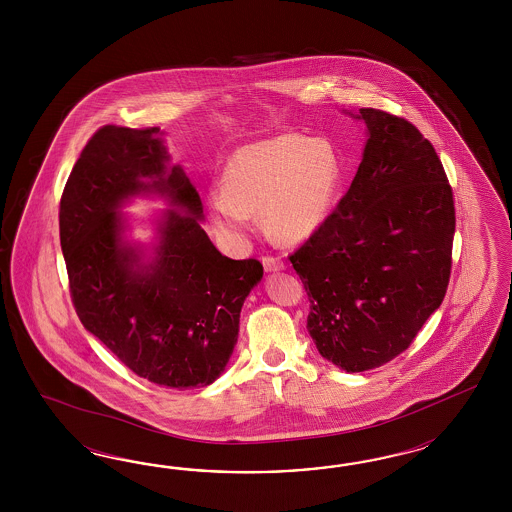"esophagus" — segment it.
<instances>
[{"instance_id":"obj_1","label":"esophagus","mask_w":512,"mask_h":512,"mask_svg":"<svg viewBox=\"0 0 512 512\" xmlns=\"http://www.w3.org/2000/svg\"><path fill=\"white\" fill-rule=\"evenodd\" d=\"M263 266L266 272H278L285 268V264L281 263L278 257H263Z\"/></svg>"}]
</instances>
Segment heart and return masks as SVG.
Instances as JSON below:
<instances>
[{
    "label": "heart",
    "instance_id": "obj_1",
    "mask_svg": "<svg viewBox=\"0 0 512 512\" xmlns=\"http://www.w3.org/2000/svg\"><path fill=\"white\" fill-rule=\"evenodd\" d=\"M340 182V155L326 139L291 133L253 142L229 157L208 219L229 246L248 240L257 212L272 236L300 242L325 223Z\"/></svg>",
    "mask_w": 512,
    "mask_h": 512
}]
</instances>
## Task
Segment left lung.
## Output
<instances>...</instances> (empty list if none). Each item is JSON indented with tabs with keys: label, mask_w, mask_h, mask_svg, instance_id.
Wrapping results in <instances>:
<instances>
[{
	"label": "left lung",
	"mask_w": 512,
	"mask_h": 512,
	"mask_svg": "<svg viewBox=\"0 0 512 512\" xmlns=\"http://www.w3.org/2000/svg\"><path fill=\"white\" fill-rule=\"evenodd\" d=\"M351 116L368 127L355 180L289 259L317 351L357 373L398 357L441 306L456 216L441 159L415 125L379 109Z\"/></svg>",
	"instance_id": "obj_1"
}]
</instances>
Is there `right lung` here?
<instances>
[{"mask_svg":"<svg viewBox=\"0 0 512 512\" xmlns=\"http://www.w3.org/2000/svg\"><path fill=\"white\" fill-rule=\"evenodd\" d=\"M159 127H101L78 157L60 202V242L78 319L131 372L159 387L195 388L223 373L244 300L263 278L201 227L202 202L169 167ZM139 194L167 198L150 256L124 240L119 210Z\"/></svg>","mask_w":512,"mask_h":512,"instance_id":"obj_1","label":"right lung"}]
</instances>
